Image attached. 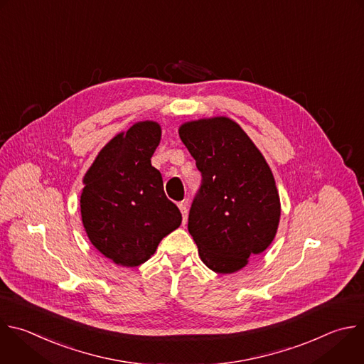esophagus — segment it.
Instances as JSON below:
<instances>
[{
  "mask_svg": "<svg viewBox=\"0 0 364 364\" xmlns=\"http://www.w3.org/2000/svg\"><path fill=\"white\" fill-rule=\"evenodd\" d=\"M178 208L183 214V224L187 223V213H188V200H183L178 203Z\"/></svg>",
  "mask_w": 364,
  "mask_h": 364,
  "instance_id": "1",
  "label": "esophagus"
}]
</instances>
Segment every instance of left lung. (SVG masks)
I'll list each match as a JSON object with an SVG mask.
<instances>
[{"label":"left lung","mask_w":364,"mask_h":364,"mask_svg":"<svg viewBox=\"0 0 364 364\" xmlns=\"http://www.w3.org/2000/svg\"><path fill=\"white\" fill-rule=\"evenodd\" d=\"M178 133L201 173L188 231L208 269L234 273L276 235L280 198L274 177L259 149L230 118L191 121Z\"/></svg>","instance_id":"obj_1"}]
</instances>
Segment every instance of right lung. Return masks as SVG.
<instances>
[{
	"label": "right lung",
	"instance_id": "1",
	"mask_svg": "<svg viewBox=\"0 0 364 364\" xmlns=\"http://www.w3.org/2000/svg\"><path fill=\"white\" fill-rule=\"evenodd\" d=\"M161 129L137 123L115 136L84 177L81 217L92 246L118 266L147 262L160 241L181 224L178 207L164 193L151 166Z\"/></svg>",
	"mask_w": 364,
	"mask_h": 364
}]
</instances>
